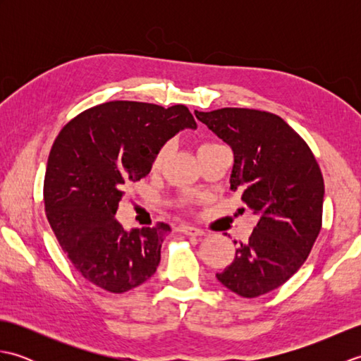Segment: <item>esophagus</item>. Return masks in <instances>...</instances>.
Wrapping results in <instances>:
<instances>
[{
	"instance_id": "esophagus-1",
	"label": "esophagus",
	"mask_w": 361,
	"mask_h": 361,
	"mask_svg": "<svg viewBox=\"0 0 361 361\" xmlns=\"http://www.w3.org/2000/svg\"><path fill=\"white\" fill-rule=\"evenodd\" d=\"M178 231L183 233V234H188V235H203V231L200 228H195V226H190V225H180Z\"/></svg>"
}]
</instances>
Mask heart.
Returning a JSON list of instances; mask_svg holds the SVG:
<instances>
[{
    "label": "heart",
    "instance_id": "b5f03b06",
    "mask_svg": "<svg viewBox=\"0 0 361 361\" xmlns=\"http://www.w3.org/2000/svg\"><path fill=\"white\" fill-rule=\"evenodd\" d=\"M209 145H216V144H212V142L203 144L202 147H200V150H202V149H206V147H209ZM167 150H169V145L166 144V145H163V147H161V149L157 152L155 159H153V167H159L161 164L164 163V159H166V157H167Z\"/></svg>",
    "mask_w": 361,
    "mask_h": 361
}]
</instances>
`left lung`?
<instances>
[{"mask_svg":"<svg viewBox=\"0 0 361 361\" xmlns=\"http://www.w3.org/2000/svg\"><path fill=\"white\" fill-rule=\"evenodd\" d=\"M195 116L231 145V189L260 217L233 262L216 276L243 298L265 295L310 255L323 225V173L307 142L278 114L220 109L195 110Z\"/></svg>","mask_w":361,"mask_h":361,"instance_id":"left-lung-1","label":"left lung"}]
</instances>
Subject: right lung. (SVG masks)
I'll use <instances>...</instances> for the list:
<instances>
[{"instance_id":"right-lung-1","label":"right lung","mask_w":361,"mask_h":361,"mask_svg":"<svg viewBox=\"0 0 361 361\" xmlns=\"http://www.w3.org/2000/svg\"><path fill=\"white\" fill-rule=\"evenodd\" d=\"M183 128H197L186 105L111 101L60 130L46 166L44 212L60 247L83 278L110 293L150 279L171 226L127 233L114 219L124 186L152 171L157 152Z\"/></svg>"}]
</instances>
